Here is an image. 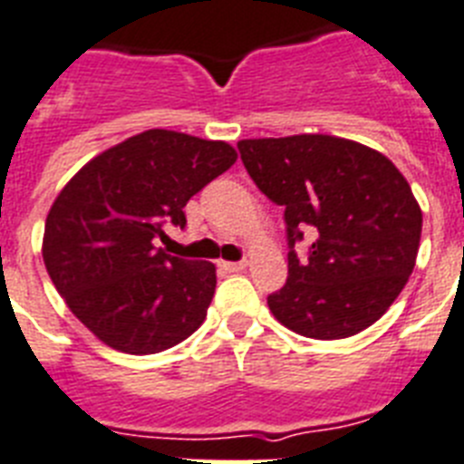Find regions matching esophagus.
Returning <instances> with one entry per match:
<instances>
[{
	"mask_svg": "<svg viewBox=\"0 0 464 464\" xmlns=\"http://www.w3.org/2000/svg\"><path fill=\"white\" fill-rule=\"evenodd\" d=\"M245 266H247V262H245V259H240V262H221V269L228 271V274H236V271H243Z\"/></svg>",
	"mask_w": 464,
	"mask_h": 464,
	"instance_id": "esophagus-1",
	"label": "esophagus"
}]
</instances>
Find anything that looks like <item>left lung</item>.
<instances>
[{
    "mask_svg": "<svg viewBox=\"0 0 464 464\" xmlns=\"http://www.w3.org/2000/svg\"><path fill=\"white\" fill-rule=\"evenodd\" d=\"M255 186L284 207L288 281L266 297L291 331L355 336L382 317L415 269L421 212L382 152L334 135L240 140ZM312 237L304 256L295 247Z\"/></svg>",
    "mask_w": 464,
    "mask_h": 464,
    "instance_id": "8db88e82",
    "label": "left lung"
}]
</instances>
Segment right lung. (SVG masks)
I'll return each mask as SVG.
<instances>
[{
	"label": "right lung",
	"instance_id": "add662e5",
	"mask_svg": "<svg viewBox=\"0 0 464 464\" xmlns=\"http://www.w3.org/2000/svg\"><path fill=\"white\" fill-rule=\"evenodd\" d=\"M219 140L152 128L88 161L47 214L43 257L69 310L109 348L150 355L205 322L217 288L212 262L157 247L164 226L233 167Z\"/></svg>",
	"mask_w": 464,
	"mask_h": 464
}]
</instances>
